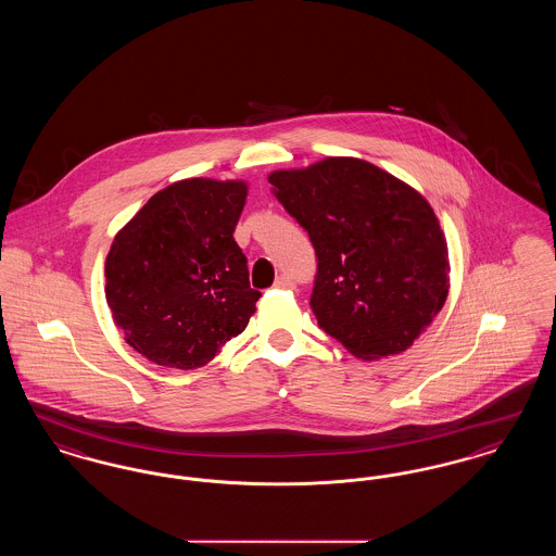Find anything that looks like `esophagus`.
Wrapping results in <instances>:
<instances>
[{"instance_id": "1", "label": "esophagus", "mask_w": 556, "mask_h": 556, "mask_svg": "<svg viewBox=\"0 0 556 556\" xmlns=\"http://www.w3.org/2000/svg\"><path fill=\"white\" fill-rule=\"evenodd\" d=\"M275 288H277V290H291V288H293V281H291L288 275H279V277L275 279Z\"/></svg>"}]
</instances>
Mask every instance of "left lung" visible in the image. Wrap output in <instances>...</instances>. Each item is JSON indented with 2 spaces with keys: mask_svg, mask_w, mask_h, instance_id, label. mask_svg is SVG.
Listing matches in <instances>:
<instances>
[{
  "mask_svg": "<svg viewBox=\"0 0 556 556\" xmlns=\"http://www.w3.org/2000/svg\"><path fill=\"white\" fill-rule=\"evenodd\" d=\"M317 254L311 308L358 358L400 354L448 295V245L424 195L367 160L268 175Z\"/></svg>",
  "mask_w": 556,
  "mask_h": 556,
  "instance_id": "left-lung-1",
  "label": "left lung"
}]
</instances>
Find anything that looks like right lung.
<instances>
[{
	"mask_svg": "<svg viewBox=\"0 0 556 556\" xmlns=\"http://www.w3.org/2000/svg\"><path fill=\"white\" fill-rule=\"evenodd\" d=\"M248 186L186 179L164 187L116 233L106 300L127 344L170 369H198L256 311L233 239Z\"/></svg>",
	"mask_w": 556,
	"mask_h": 556,
	"instance_id": "add662e5",
	"label": "right lung"
}]
</instances>
